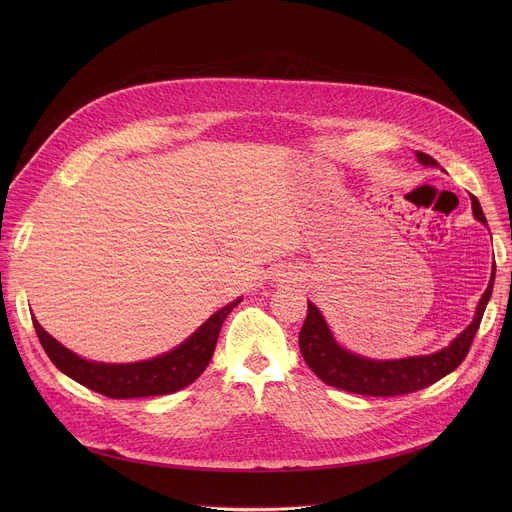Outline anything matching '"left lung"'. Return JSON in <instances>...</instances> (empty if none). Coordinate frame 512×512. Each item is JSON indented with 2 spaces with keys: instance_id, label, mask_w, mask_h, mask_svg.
Segmentation results:
<instances>
[{
  "instance_id": "8db88e82",
  "label": "left lung",
  "mask_w": 512,
  "mask_h": 512,
  "mask_svg": "<svg viewBox=\"0 0 512 512\" xmlns=\"http://www.w3.org/2000/svg\"><path fill=\"white\" fill-rule=\"evenodd\" d=\"M417 160L425 166H437V162L423 152H417ZM472 210L478 221L486 225V216L476 196H472ZM494 273L496 269H492L490 283L480 298L472 324L448 348L440 352L401 360H371L356 356L336 344L320 310L308 302V316L300 330L302 356L318 379H322L330 387L348 393L397 397L425 389L456 371L462 360L468 356L472 340L480 328L486 304L492 296Z\"/></svg>"
}]
</instances>
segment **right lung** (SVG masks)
<instances>
[{
  "mask_svg": "<svg viewBox=\"0 0 512 512\" xmlns=\"http://www.w3.org/2000/svg\"><path fill=\"white\" fill-rule=\"evenodd\" d=\"M237 304H241V300H235L233 304L212 314L178 348L158 358L133 364H103L85 360L64 348L58 340H54L38 324L36 318H32V322L44 352L54 362V367L66 377L111 399H135L170 395L192 385L208 367L218 340V332H221L223 322Z\"/></svg>",
  "mask_w": 512,
  "mask_h": 512,
  "instance_id": "1",
  "label": "right lung"
}]
</instances>
